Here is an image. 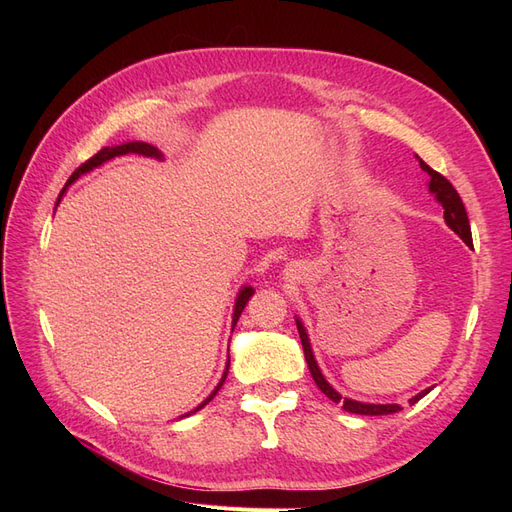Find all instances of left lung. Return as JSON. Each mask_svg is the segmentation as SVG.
I'll use <instances>...</instances> for the list:
<instances>
[{
	"label": "left lung",
	"mask_w": 512,
	"mask_h": 512,
	"mask_svg": "<svg viewBox=\"0 0 512 512\" xmlns=\"http://www.w3.org/2000/svg\"><path fill=\"white\" fill-rule=\"evenodd\" d=\"M421 162V168L425 170V173L431 177L429 181V190L436 194V198L442 203L444 207V220L446 224L451 226L457 235L466 241L468 245L472 243V232H470V222H468V213H466V207H463V200L461 196L457 194V190L453 188V183L448 181L446 177H442L438 170H433L431 166H427L423 160ZM297 329H299V337H301V344H303V352H305V361H307V367L309 371H312V378L314 382L318 384V389L327 395L331 401H335V404H342L346 412H352V414H369V416H380V414H393V412H399L401 406L399 404H361V401H352V399H342V395H339L333 386L324 380V376L320 374V369L316 365V359L312 354V346H309V339H307V333L303 329V324L297 320ZM429 393L423 391L418 393L416 397L410 399V404H416L418 399L425 397Z\"/></svg>",
	"instance_id": "obj_1"
}]
</instances>
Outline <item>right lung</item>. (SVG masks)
<instances>
[{"label":"right lung","instance_id":"add662e5","mask_svg":"<svg viewBox=\"0 0 512 512\" xmlns=\"http://www.w3.org/2000/svg\"><path fill=\"white\" fill-rule=\"evenodd\" d=\"M126 153H138V156H147V158H162V153L153 147V145H147V143H126V145H119V147H113V149H108V147H104V149H100L94 158H89L87 162H83L79 168L74 170V173L70 175V179H68V183H66V188L68 185L72 183V181H76L79 179L83 173H87V170H91V168H96V166H100L102 162H106V160H111V158H115V156H126ZM64 188V190H66ZM64 194V192H61ZM61 194H59V198H61ZM59 205V203H57ZM254 294V290L250 288V286H245L241 292H239V297H237V303H235V316H232V324H237V320H239V316H241V312H243V307L247 305V301H250V297ZM224 380H226V371H224V378H222V382L218 384V389H215L203 404H200L196 410H200L203 406H207L209 401L215 397V393L220 391V386L224 384ZM194 410V412H196Z\"/></svg>","mask_w":512,"mask_h":512}]
</instances>
